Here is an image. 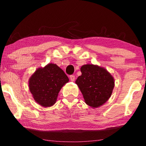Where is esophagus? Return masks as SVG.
<instances>
[{
  "label": "esophagus",
  "instance_id": "1",
  "mask_svg": "<svg viewBox=\"0 0 146 146\" xmlns=\"http://www.w3.org/2000/svg\"><path fill=\"white\" fill-rule=\"evenodd\" d=\"M70 78L71 81H72V82H74V81H75V76H74V75H71L70 76Z\"/></svg>",
  "mask_w": 146,
  "mask_h": 146
}]
</instances>
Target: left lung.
Wrapping results in <instances>:
<instances>
[{"label": "left lung", "instance_id": "left-lung-1", "mask_svg": "<svg viewBox=\"0 0 146 146\" xmlns=\"http://www.w3.org/2000/svg\"><path fill=\"white\" fill-rule=\"evenodd\" d=\"M82 75L75 81L86 104L93 108L100 107L111 95L115 86L113 76L104 68L85 64L80 68Z\"/></svg>", "mask_w": 146, "mask_h": 146}]
</instances>
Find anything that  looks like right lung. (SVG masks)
<instances>
[{"instance_id": "add662e5", "label": "right lung", "mask_w": 146, "mask_h": 146, "mask_svg": "<svg viewBox=\"0 0 146 146\" xmlns=\"http://www.w3.org/2000/svg\"><path fill=\"white\" fill-rule=\"evenodd\" d=\"M69 82L64 71L55 64L39 68L29 79V88L35 102L43 107L55 104L59 91Z\"/></svg>"}]
</instances>
